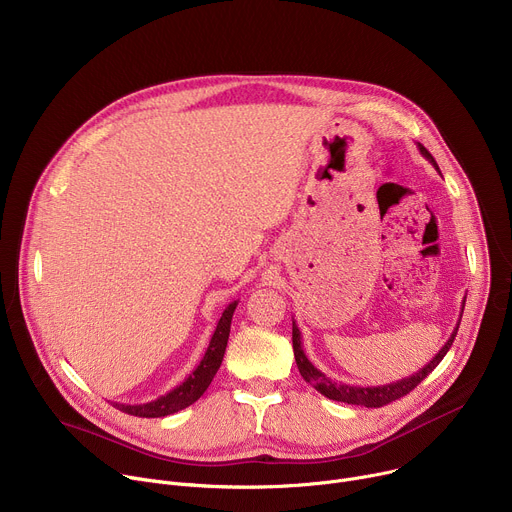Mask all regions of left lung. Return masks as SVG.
Returning <instances> with one entry per match:
<instances>
[{
    "instance_id": "1",
    "label": "left lung",
    "mask_w": 512,
    "mask_h": 512,
    "mask_svg": "<svg viewBox=\"0 0 512 512\" xmlns=\"http://www.w3.org/2000/svg\"><path fill=\"white\" fill-rule=\"evenodd\" d=\"M417 148L421 152V156L425 160H429L435 170H437V164L433 160V156L423 148L421 143H417ZM464 304H466V298H464ZM464 312V308H462ZM462 312H460V320H462ZM460 320L452 332V336L448 338V342L440 348V352H437L425 367L421 371H417L415 375L411 377H405L397 383H389V385H381V387H354V385H346V383H336L332 381L330 377H326L320 369H316L314 364L308 360L306 352H304V344H302V332L296 324V320L291 322V342H294V356H296V364L300 369V375L304 377L306 383H310L318 393H322L324 397L332 399V401H340V403H348V405H362V407H383L391 401H397L401 397H405L409 391H413L435 367L437 364L442 362V358L448 354L456 334H458V328H460Z\"/></svg>"
}]
</instances>
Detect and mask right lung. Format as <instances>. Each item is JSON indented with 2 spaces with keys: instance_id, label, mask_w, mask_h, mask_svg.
<instances>
[{
  "instance_id": "1",
  "label": "right lung",
  "mask_w": 512,
  "mask_h": 512,
  "mask_svg": "<svg viewBox=\"0 0 512 512\" xmlns=\"http://www.w3.org/2000/svg\"><path fill=\"white\" fill-rule=\"evenodd\" d=\"M239 302H231L221 320L216 324V330L208 342V348L200 360L198 367L172 391H168L166 395L150 401V403H141V405H127V403H113L119 411L135 415V417H166L172 413H178L182 409H186L188 405H192L194 401H198L202 397V393L208 389V385L212 383L216 371L221 369V362L227 350V342H229V334H231V320L235 314Z\"/></svg>"
}]
</instances>
